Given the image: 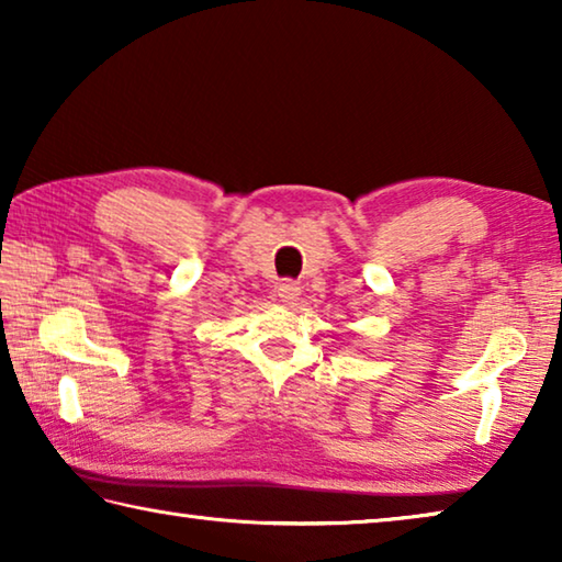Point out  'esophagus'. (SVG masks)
<instances>
[{"instance_id":"34e87169","label":"esophagus","mask_w":562,"mask_h":562,"mask_svg":"<svg viewBox=\"0 0 562 562\" xmlns=\"http://www.w3.org/2000/svg\"><path fill=\"white\" fill-rule=\"evenodd\" d=\"M278 297L284 302V304H294L300 300V288L297 282H280L278 284Z\"/></svg>"}]
</instances>
